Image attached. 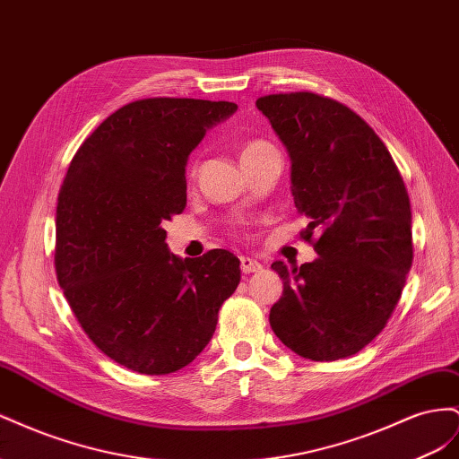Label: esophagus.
<instances>
[{
	"label": "esophagus",
	"instance_id": "esophagus-1",
	"mask_svg": "<svg viewBox=\"0 0 459 459\" xmlns=\"http://www.w3.org/2000/svg\"><path fill=\"white\" fill-rule=\"evenodd\" d=\"M262 270V264L256 258L251 256H241V272L243 273H255Z\"/></svg>",
	"mask_w": 459,
	"mask_h": 459
}]
</instances>
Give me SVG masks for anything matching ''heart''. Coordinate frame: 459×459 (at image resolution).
Segmentation results:
<instances>
[{"label":"heart","mask_w":459,"mask_h":459,"mask_svg":"<svg viewBox=\"0 0 459 459\" xmlns=\"http://www.w3.org/2000/svg\"><path fill=\"white\" fill-rule=\"evenodd\" d=\"M264 145H266V143H251V145H247V147L243 149L241 155H247V152H253V151H256L258 147H264Z\"/></svg>","instance_id":"heart-1"}]
</instances>
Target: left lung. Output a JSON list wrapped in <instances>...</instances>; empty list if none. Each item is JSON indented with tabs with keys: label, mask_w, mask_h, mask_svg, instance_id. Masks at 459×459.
<instances>
[{
	"label": "left lung",
	"mask_w": 459,
	"mask_h": 459,
	"mask_svg": "<svg viewBox=\"0 0 459 459\" xmlns=\"http://www.w3.org/2000/svg\"><path fill=\"white\" fill-rule=\"evenodd\" d=\"M290 159V193L317 233V258L272 268L283 295L270 310L280 341L314 362L352 356L383 331L411 268L410 197L391 152L368 122L327 97L256 100Z\"/></svg>",
	"instance_id": "left-lung-1"
}]
</instances>
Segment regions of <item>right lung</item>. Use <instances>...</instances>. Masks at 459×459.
Wrapping results in <instances>:
<instances>
[{
  "mask_svg": "<svg viewBox=\"0 0 459 459\" xmlns=\"http://www.w3.org/2000/svg\"><path fill=\"white\" fill-rule=\"evenodd\" d=\"M235 110L230 101H134L68 166L55 220L57 281L97 349L132 371L164 375L193 362L241 281L233 253L182 260L162 228L186 208L191 151Z\"/></svg>",
  "mask_w": 459,
  "mask_h": 459,
  "instance_id": "right-lung-1",
  "label": "right lung"
}]
</instances>
